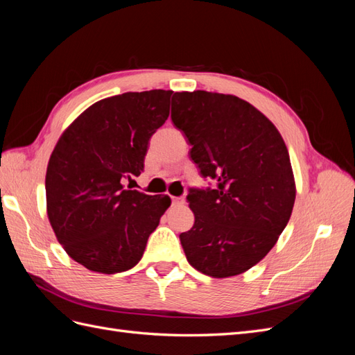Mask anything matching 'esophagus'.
<instances>
[{
	"label": "esophagus",
	"mask_w": 355,
	"mask_h": 355,
	"mask_svg": "<svg viewBox=\"0 0 355 355\" xmlns=\"http://www.w3.org/2000/svg\"><path fill=\"white\" fill-rule=\"evenodd\" d=\"M171 202H173V204H184L185 200L182 197H171Z\"/></svg>",
	"instance_id": "34e87169"
}]
</instances>
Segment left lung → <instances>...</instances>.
Returning <instances> with one entry per match:
<instances>
[{"label":"left lung","mask_w":355,"mask_h":355,"mask_svg":"<svg viewBox=\"0 0 355 355\" xmlns=\"http://www.w3.org/2000/svg\"><path fill=\"white\" fill-rule=\"evenodd\" d=\"M171 121L191 144V158L216 189H189L196 222L182 232L187 259L213 278L261 262L292 216L296 185L277 127L237 96L178 92Z\"/></svg>","instance_id":"8db88e82"}]
</instances>
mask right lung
Wrapping results in <instances>:
<instances>
[{
  "instance_id": "obj_1",
  "label": "right lung",
  "mask_w": 355,
  "mask_h": 355,
  "mask_svg": "<svg viewBox=\"0 0 355 355\" xmlns=\"http://www.w3.org/2000/svg\"><path fill=\"white\" fill-rule=\"evenodd\" d=\"M171 90L128 92L89 106L62 133L46 173L47 216L58 241L90 271L115 274L142 259L168 196L125 189L170 111Z\"/></svg>"
}]
</instances>
